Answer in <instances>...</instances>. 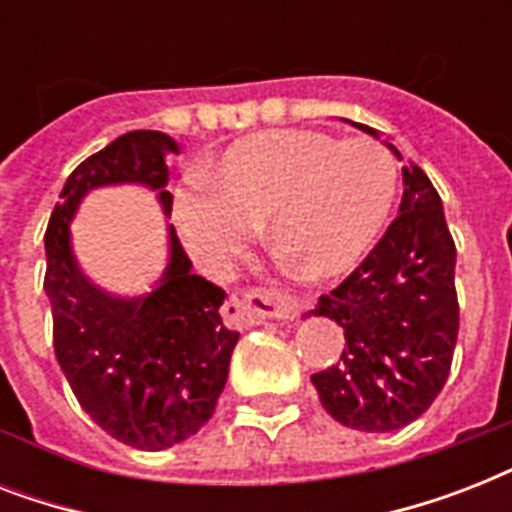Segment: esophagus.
<instances>
[{
  "label": "esophagus",
  "mask_w": 512,
  "mask_h": 512,
  "mask_svg": "<svg viewBox=\"0 0 512 512\" xmlns=\"http://www.w3.org/2000/svg\"><path fill=\"white\" fill-rule=\"evenodd\" d=\"M228 305L233 313L247 324H260V321L279 319V321H295L300 316V303L287 295H273L265 289H252L244 297H231Z\"/></svg>",
  "instance_id": "34e87169"
}]
</instances>
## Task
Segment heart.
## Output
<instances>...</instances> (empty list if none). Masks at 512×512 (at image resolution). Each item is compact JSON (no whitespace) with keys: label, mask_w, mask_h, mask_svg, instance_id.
Masks as SVG:
<instances>
[{"label":"heart","mask_w":512,"mask_h":512,"mask_svg":"<svg viewBox=\"0 0 512 512\" xmlns=\"http://www.w3.org/2000/svg\"><path fill=\"white\" fill-rule=\"evenodd\" d=\"M183 191L175 217L185 247L223 268L268 223L273 252L300 279L348 276L380 239L396 201L398 170L374 140L276 130L233 143Z\"/></svg>","instance_id":"b5f03b06"}]
</instances>
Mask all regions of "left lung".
Listing matches in <instances>:
<instances>
[{
    "label": "left lung",
    "instance_id": "left-lung-1",
    "mask_svg": "<svg viewBox=\"0 0 512 512\" xmlns=\"http://www.w3.org/2000/svg\"><path fill=\"white\" fill-rule=\"evenodd\" d=\"M356 127L377 138L372 127ZM454 260L441 196L428 175L409 164L398 217L364 263L311 311L345 332L340 361L311 374L321 406L340 425L388 433L436 401L460 329Z\"/></svg>",
    "mask_w": 512,
    "mask_h": 512
}]
</instances>
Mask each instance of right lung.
I'll list each match as a JSON object with an SVG mask.
<instances>
[{
	"mask_svg": "<svg viewBox=\"0 0 512 512\" xmlns=\"http://www.w3.org/2000/svg\"><path fill=\"white\" fill-rule=\"evenodd\" d=\"M167 154H180L170 135L135 130L87 156L68 175L44 233L55 358L92 422L143 452L180 444L207 425L239 332L220 319L223 289L191 273L172 225L159 284L148 295L116 297L92 284L76 263L71 220L92 188L119 183L159 191L170 215Z\"/></svg>",
	"mask_w": 512,
	"mask_h": 512,
	"instance_id": "1",
	"label": "right lung"
}]
</instances>
